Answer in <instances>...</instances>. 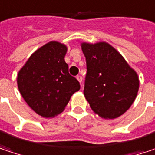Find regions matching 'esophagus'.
<instances>
[{
  "mask_svg": "<svg viewBox=\"0 0 155 155\" xmlns=\"http://www.w3.org/2000/svg\"><path fill=\"white\" fill-rule=\"evenodd\" d=\"M76 79L78 80V81L80 82V84H81V82H82V77H81V75H78L77 77H76Z\"/></svg>",
  "mask_w": 155,
  "mask_h": 155,
  "instance_id": "34e87169",
  "label": "esophagus"
}]
</instances>
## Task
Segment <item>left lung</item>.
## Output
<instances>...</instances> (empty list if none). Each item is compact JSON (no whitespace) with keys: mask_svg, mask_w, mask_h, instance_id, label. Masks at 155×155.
Returning <instances> with one entry per match:
<instances>
[{"mask_svg":"<svg viewBox=\"0 0 155 155\" xmlns=\"http://www.w3.org/2000/svg\"><path fill=\"white\" fill-rule=\"evenodd\" d=\"M87 62L84 96L92 110L105 119L123 115L132 106L140 87L138 74L106 42L81 43Z\"/></svg>","mask_w":155,"mask_h":155,"instance_id":"8db88e82","label":"left lung"}]
</instances>
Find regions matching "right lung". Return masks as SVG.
Segmentation results:
<instances>
[{
	"mask_svg": "<svg viewBox=\"0 0 155 155\" xmlns=\"http://www.w3.org/2000/svg\"><path fill=\"white\" fill-rule=\"evenodd\" d=\"M66 45L51 41L35 51L17 74V86L24 101L43 117L61 113L80 83L68 73Z\"/></svg>",
	"mask_w": 155,
	"mask_h": 155,
	"instance_id": "add662e5",
	"label": "right lung"
}]
</instances>
